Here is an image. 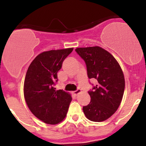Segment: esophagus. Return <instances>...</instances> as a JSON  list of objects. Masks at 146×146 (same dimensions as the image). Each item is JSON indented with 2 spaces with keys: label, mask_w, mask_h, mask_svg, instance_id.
I'll list each match as a JSON object with an SVG mask.
<instances>
[{
  "label": "esophagus",
  "mask_w": 146,
  "mask_h": 146,
  "mask_svg": "<svg viewBox=\"0 0 146 146\" xmlns=\"http://www.w3.org/2000/svg\"><path fill=\"white\" fill-rule=\"evenodd\" d=\"M80 92H81V90H80V89H77V90H76L73 91V95H78L79 93H80Z\"/></svg>",
  "instance_id": "1"
}]
</instances>
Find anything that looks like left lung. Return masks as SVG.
<instances>
[{
    "label": "left lung",
    "instance_id": "left-lung-1",
    "mask_svg": "<svg viewBox=\"0 0 146 146\" xmlns=\"http://www.w3.org/2000/svg\"><path fill=\"white\" fill-rule=\"evenodd\" d=\"M84 60L90 79L98 84L88 91L90 102L82 107L85 117L95 122L105 121L114 114L121 102L125 80L120 66L110 53L100 46L77 48Z\"/></svg>",
    "mask_w": 146,
    "mask_h": 146
}]
</instances>
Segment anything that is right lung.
I'll list each match as a JSON object with an SVG mask.
<instances>
[{
    "label": "right lung",
    "mask_w": 146,
    "mask_h": 146,
    "mask_svg": "<svg viewBox=\"0 0 146 146\" xmlns=\"http://www.w3.org/2000/svg\"><path fill=\"white\" fill-rule=\"evenodd\" d=\"M73 48L41 53L32 61L26 73L24 96L32 114L48 124L64 120L72 100L70 94L56 90L57 73Z\"/></svg>",
    "instance_id": "right-lung-1"
}]
</instances>
